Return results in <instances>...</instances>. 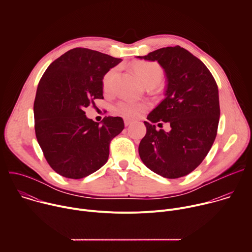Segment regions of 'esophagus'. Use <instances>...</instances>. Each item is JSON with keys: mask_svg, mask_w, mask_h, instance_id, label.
<instances>
[{"mask_svg": "<svg viewBox=\"0 0 252 252\" xmlns=\"http://www.w3.org/2000/svg\"><path fill=\"white\" fill-rule=\"evenodd\" d=\"M124 122H125V126H129V125L133 122V120L128 119V118H125V119H124Z\"/></svg>", "mask_w": 252, "mask_h": 252, "instance_id": "esophagus-1", "label": "esophagus"}]
</instances>
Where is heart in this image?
I'll list each match as a JSON object with an SVG mask.
<instances>
[{"mask_svg": "<svg viewBox=\"0 0 252 252\" xmlns=\"http://www.w3.org/2000/svg\"><path fill=\"white\" fill-rule=\"evenodd\" d=\"M134 74L146 87L157 86L163 77V68L157 62L140 61L132 65ZM116 74V68L110 69L103 76L102 88L104 91L111 89L113 78ZM150 104L146 101H136L131 99H123L114 106V113L126 118H137L149 110Z\"/></svg>", "mask_w": 252, "mask_h": 252, "instance_id": "b5f03b06", "label": "heart"}]
</instances>
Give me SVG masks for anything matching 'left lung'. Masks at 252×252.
Masks as SVG:
<instances>
[{
  "label": "left lung",
  "instance_id": "obj_1",
  "mask_svg": "<svg viewBox=\"0 0 252 252\" xmlns=\"http://www.w3.org/2000/svg\"><path fill=\"white\" fill-rule=\"evenodd\" d=\"M137 58L157 61L167 82L165 97L148 116L150 122H145L147 133L139 143V157L163 177L188 175L202 162L218 133L220 109L217 82L199 59L179 46ZM158 121L168 122L171 131H157L153 124Z\"/></svg>",
  "mask_w": 252,
  "mask_h": 252
}]
</instances>
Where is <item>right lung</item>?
<instances>
[{
	"label": "right lung",
	"mask_w": 252,
	"mask_h": 252,
	"mask_svg": "<svg viewBox=\"0 0 252 252\" xmlns=\"http://www.w3.org/2000/svg\"><path fill=\"white\" fill-rule=\"evenodd\" d=\"M121 62L76 48L54 61L43 75L33 102L34 131L48 163L62 176L83 178L107 161L110 143L124 129V121L105 117L95 123L85 109L103 98V76Z\"/></svg>",
	"instance_id": "1"
}]
</instances>
